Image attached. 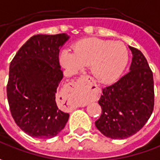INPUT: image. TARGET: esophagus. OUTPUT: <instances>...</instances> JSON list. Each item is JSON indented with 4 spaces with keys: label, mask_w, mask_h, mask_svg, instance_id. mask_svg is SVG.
Wrapping results in <instances>:
<instances>
[{
    "label": "esophagus",
    "mask_w": 160,
    "mask_h": 160,
    "mask_svg": "<svg viewBox=\"0 0 160 160\" xmlns=\"http://www.w3.org/2000/svg\"><path fill=\"white\" fill-rule=\"evenodd\" d=\"M80 82H81V83H85V84H88V85H90L91 87H93L95 89H97V88H98L97 86L96 85V83L94 82V80H92V78L89 77V76H88V75L81 76L80 79Z\"/></svg>",
    "instance_id": "1"
}]
</instances>
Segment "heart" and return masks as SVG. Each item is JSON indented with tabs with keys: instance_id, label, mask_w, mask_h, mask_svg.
<instances>
[{
	"instance_id": "b5f03b06",
	"label": "heart",
	"mask_w": 160,
	"mask_h": 160,
	"mask_svg": "<svg viewBox=\"0 0 160 160\" xmlns=\"http://www.w3.org/2000/svg\"><path fill=\"white\" fill-rule=\"evenodd\" d=\"M128 62V50L123 42L88 38L78 42L73 51L64 49L60 63L71 72L90 64L91 72L98 81L112 83L122 74Z\"/></svg>"
}]
</instances>
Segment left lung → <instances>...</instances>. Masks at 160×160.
I'll list each match as a JSON object with an SVG mask.
<instances>
[{
  "instance_id": "left-lung-1",
  "label": "left lung",
  "mask_w": 160,
  "mask_h": 160,
  "mask_svg": "<svg viewBox=\"0 0 160 160\" xmlns=\"http://www.w3.org/2000/svg\"><path fill=\"white\" fill-rule=\"evenodd\" d=\"M132 63L129 72L102 89L98 103L102 114L97 128L112 139H126L145 125L154 107L153 75L143 54L129 47Z\"/></svg>"
}]
</instances>
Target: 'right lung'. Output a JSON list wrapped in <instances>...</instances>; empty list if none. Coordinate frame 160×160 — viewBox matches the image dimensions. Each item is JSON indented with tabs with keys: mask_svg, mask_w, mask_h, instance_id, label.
I'll list each match as a JSON object with an SVG mask.
<instances>
[{
	"mask_svg": "<svg viewBox=\"0 0 160 160\" xmlns=\"http://www.w3.org/2000/svg\"><path fill=\"white\" fill-rule=\"evenodd\" d=\"M69 38L66 33L32 36L10 63L7 85L10 112L30 136L52 138L68 121L69 113L58 107L57 92L63 77L59 51Z\"/></svg>",
	"mask_w": 160,
	"mask_h": 160,
	"instance_id": "right-lung-1",
	"label": "right lung"
}]
</instances>
